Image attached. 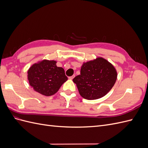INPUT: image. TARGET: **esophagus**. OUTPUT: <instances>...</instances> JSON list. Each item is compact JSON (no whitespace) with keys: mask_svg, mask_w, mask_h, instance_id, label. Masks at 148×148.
Listing matches in <instances>:
<instances>
[{"mask_svg":"<svg viewBox=\"0 0 148 148\" xmlns=\"http://www.w3.org/2000/svg\"><path fill=\"white\" fill-rule=\"evenodd\" d=\"M74 77H75V75H73V76H71V77H69V78L70 79H73Z\"/></svg>","mask_w":148,"mask_h":148,"instance_id":"1","label":"esophagus"}]
</instances>
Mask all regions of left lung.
<instances>
[{
	"label": "left lung",
	"instance_id": "obj_1",
	"mask_svg": "<svg viewBox=\"0 0 148 148\" xmlns=\"http://www.w3.org/2000/svg\"><path fill=\"white\" fill-rule=\"evenodd\" d=\"M117 78L113 65L102 57L84 62L80 75L73 82L77 84L79 95L88 100L99 99L112 88Z\"/></svg>",
	"mask_w": 148,
	"mask_h": 148
}]
</instances>
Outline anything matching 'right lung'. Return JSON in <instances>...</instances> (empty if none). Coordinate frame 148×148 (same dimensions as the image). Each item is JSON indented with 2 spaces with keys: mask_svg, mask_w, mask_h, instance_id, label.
I'll return each mask as SVG.
<instances>
[{
  "mask_svg": "<svg viewBox=\"0 0 148 148\" xmlns=\"http://www.w3.org/2000/svg\"><path fill=\"white\" fill-rule=\"evenodd\" d=\"M56 63L55 60H43L29 69L28 79L35 91L46 96H52L68 79L64 69L58 67Z\"/></svg>",
  "mask_w": 148,
  "mask_h": 148,
  "instance_id": "add662e5",
  "label": "right lung"
}]
</instances>
